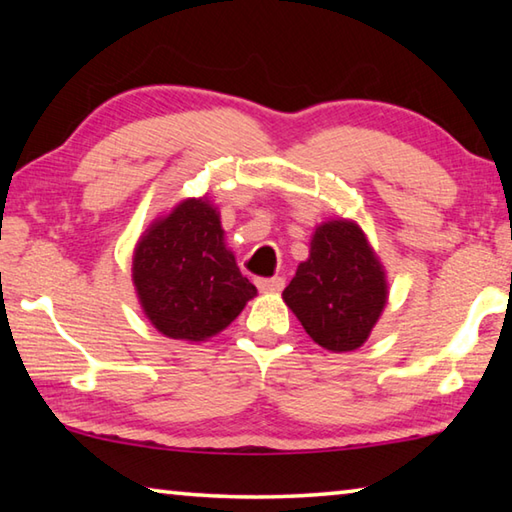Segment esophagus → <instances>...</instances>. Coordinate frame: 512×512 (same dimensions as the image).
I'll use <instances>...</instances> for the list:
<instances>
[{
    "label": "esophagus",
    "mask_w": 512,
    "mask_h": 512,
    "mask_svg": "<svg viewBox=\"0 0 512 512\" xmlns=\"http://www.w3.org/2000/svg\"><path fill=\"white\" fill-rule=\"evenodd\" d=\"M259 291H282L284 289V277L275 275V277H257L255 280Z\"/></svg>",
    "instance_id": "1"
}]
</instances>
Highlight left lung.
Masks as SVG:
<instances>
[{"mask_svg":"<svg viewBox=\"0 0 512 512\" xmlns=\"http://www.w3.org/2000/svg\"><path fill=\"white\" fill-rule=\"evenodd\" d=\"M282 296L318 345L350 352L366 343L377 323L386 305V280L359 225L329 221L316 230L309 259Z\"/></svg>","mask_w":512,"mask_h":512,"instance_id":"8db88e82","label":"left lung"}]
</instances>
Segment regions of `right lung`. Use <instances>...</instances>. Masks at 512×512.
<instances>
[{
  "mask_svg": "<svg viewBox=\"0 0 512 512\" xmlns=\"http://www.w3.org/2000/svg\"><path fill=\"white\" fill-rule=\"evenodd\" d=\"M133 282L155 329L185 341L221 332L257 293L223 244L219 214L196 198L180 203L142 237Z\"/></svg>",
  "mask_w": 512,
  "mask_h": 512,
  "instance_id": "obj_1",
  "label": "right lung"
}]
</instances>
